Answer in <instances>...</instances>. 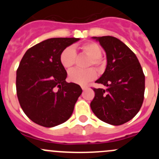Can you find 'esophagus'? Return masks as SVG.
<instances>
[{"label":"esophagus","instance_id":"obj_1","mask_svg":"<svg viewBox=\"0 0 159 159\" xmlns=\"http://www.w3.org/2000/svg\"><path fill=\"white\" fill-rule=\"evenodd\" d=\"M81 88H82V89L84 90H84L88 89V86H82V87H81Z\"/></svg>","mask_w":159,"mask_h":159}]
</instances>
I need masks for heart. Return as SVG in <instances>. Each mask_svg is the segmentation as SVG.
<instances>
[{
	"label": "heart",
	"instance_id": "b5f03b06",
	"mask_svg": "<svg viewBox=\"0 0 159 159\" xmlns=\"http://www.w3.org/2000/svg\"><path fill=\"white\" fill-rule=\"evenodd\" d=\"M83 52L90 57L88 66L93 65L98 70H100L103 66V60L101 58L102 48L100 46L94 42H88L81 46ZM76 60V53L72 47H67L64 48L60 56V63L66 69H71L74 66ZM96 77V72L93 68L87 70L74 69L68 74V79L72 83L84 85L89 81L93 80Z\"/></svg>",
	"mask_w": 159,
	"mask_h": 159
}]
</instances>
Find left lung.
<instances>
[{
  "label": "left lung",
  "instance_id": "1",
  "mask_svg": "<svg viewBox=\"0 0 159 159\" xmlns=\"http://www.w3.org/2000/svg\"><path fill=\"white\" fill-rule=\"evenodd\" d=\"M107 55V67L93 88L91 108L97 118L114 126L130 121L139 111L144 99L145 75L139 60L123 42L111 36H94Z\"/></svg>",
  "mask_w": 159,
  "mask_h": 159
}]
</instances>
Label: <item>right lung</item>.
<instances>
[{"instance_id": "add662e5", "label": "right lung", "mask_w": 159, "mask_h": 159, "mask_svg": "<svg viewBox=\"0 0 159 159\" xmlns=\"http://www.w3.org/2000/svg\"><path fill=\"white\" fill-rule=\"evenodd\" d=\"M80 38H51L28 49L16 71L20 105L32 122L56 127L71 117L80 86L66 82L67 71L60 60L61 52Z\"/></svg>"}]
</instances>
